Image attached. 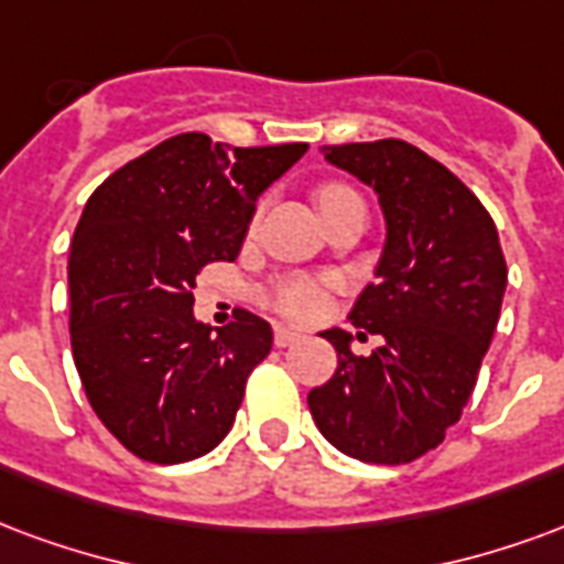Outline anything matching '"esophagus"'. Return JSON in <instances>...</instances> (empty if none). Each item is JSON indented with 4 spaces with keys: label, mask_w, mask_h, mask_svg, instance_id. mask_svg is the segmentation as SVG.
I'll use <instances>...</instances> for the list:
<instances>
[{
    "label": "esophagus",
    "mask_w": 564,
    "mask_h": 564,
    "mask_svg": "<svg viewBox=\"0 0 564 564\" xmlns=\"http://www.w3.org/2000/svg\"><path fill=\"white\" fill-rule=\"evenodd\" d=\"M302 340V335L295 328H286V325H274V344L278 346H293Z\"/></svg>",
    "instance_id": "1"
}]
</instances>
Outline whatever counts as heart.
I'll return each instance as SVG.
<instances>
[{"label": "heart", "instance_id": "obj_1", "mask_svg": "<svg viewBox=\"0 0 564 564\" xmlns=\"http://www.w3.org/2000/svg\"><path fill=\"white\" fill-rule=\"evenodd\" d=\"M346 203H361L352 187L325 185L319 191V206H323V212L346 206ZM269 302L278 314L290 316V319H314V316L323 314L328 293H325L323 281H314V278H290V281L278 283L271 290Z\"/></svg>", "mask_w": 564, "mask_h": 564}]
</instances>
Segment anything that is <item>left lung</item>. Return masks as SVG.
Segmentation results:
<instances>
[{
  "instance_id": "8db88e82",
  "label": "left lung",
  "mask_w": 564,
  "mask_h": 564,
  "mask_svg": "<svg viewBox=\"0 0 564 564\" xmlns=\"http://www.w3.org/2000/svg\"><path fill=\"white\" fill-rule=\"evenodd\" d=\"M319 152L379 197L386 245L377 281L361 290L349 319L382 346L352 356L346 332H323L337 370L307 394V406L337 452L412 463L460 421L494 340L508 283L499 232L452 170L403 140Z\"/></svg>"
}]
</instances>
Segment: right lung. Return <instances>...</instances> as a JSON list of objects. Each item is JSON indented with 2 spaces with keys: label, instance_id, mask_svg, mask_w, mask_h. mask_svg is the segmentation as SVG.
Wrapping results in <instances>:
<instances>
[{
  "label": "right lung",
  "instance_id": "add662e5",
  "mask_svg": "<svg viewBox=\"0 0 564 564\" xmlns=\"http://www.w3.org/2000/svg\"><path fill=\"white\" fill-rule=\"evenodd\" d=\"M307 143L229 149L178 133L89 197L68 253L70 349L95 415L149 463L197 460L232 427L271 325L194 316L206 262L236 260L257 199Z\"/></svg>",
  "mask_w": 564,
  "mask_h": 564
}]
</instances>
